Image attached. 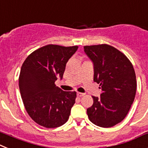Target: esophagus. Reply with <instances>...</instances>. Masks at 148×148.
I'll return each instance as SVG.
<instances>
[{
	"mask_svg": "<svg viewBox=\"0 0 148 148\" xmlns=\"http://www.w3.org/2000/svg\"><path fill=\"white\" fill-rule=\"evenodd\" d=\"M77 95L78 97H83V96L85 95V94L81 93V92H77Z\"/></svg>",
	"mask_w": 148,
	"mask_h": 148,
	"instance_id": "obj_1",
	"label": "esophagus"
}]
</instances>
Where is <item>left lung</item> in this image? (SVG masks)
<instances>
[{
  "label": "left lung",
  "instance_id": "left-lung-1",
  "mask_svg": "<svg viewBox=\"0 0 148 148\" xmlns=\"http://www.w3.org/2000/svg\"><path fill=\"white\" fill-rule=\"evenodd\" d=\"M84 52L94 67V81L100 84L101 97L92 96L87 109L91 121L111 127L124 120L133 104L136 92V74L127 56L108 45L85 46Z\"/></svg>",
  "mask_w": 148,
  "mask_h": 148
}]
</instances>
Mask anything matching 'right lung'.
I'll list each match as a JSON object with an SVG mask.
<instances>
[{
	"label": "right lung",
	"instance_id": "add662e5",
	"mask_svg": "<svg viewBox=\"0 0 148 148\" xmlns=\"http://www.w3.org/2000/svg\"><path fill=\"white\" fill-rule=\"evenodd\" d=\"M77 46L48 45L33 52L24 62L19 76V89L28 115L47 128L63 125L75 103L76 92H64L56 86L62 79L67 62Z\"/></svg>",
	"mask_w": 148,
	"mask_h": 148
}]
</instances>
